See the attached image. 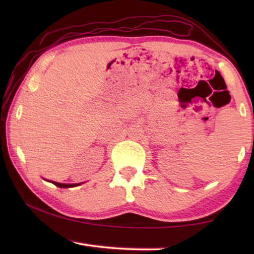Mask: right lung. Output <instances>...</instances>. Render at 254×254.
I'll use <instances>...</instances> for the list:
<instances>
[{"mask_svg":"<svg viewBox=\"0 0 254 254\" xmlns=\"http://www.w3.org/2000/svg\"><path fill=\"white\" fill-rule=\"evenodd\" d=\"M47 180V179H46ZM47 182H50L51 184L56 185V186L59 187V188H71V187H76V186H79L83 183H78V184H63V183H57V182H53V180H47Z\"/></svg>","mask_w":254,"mask_h":254,"instance_id":"obj_1","label":"right lung"}]
</instances>
